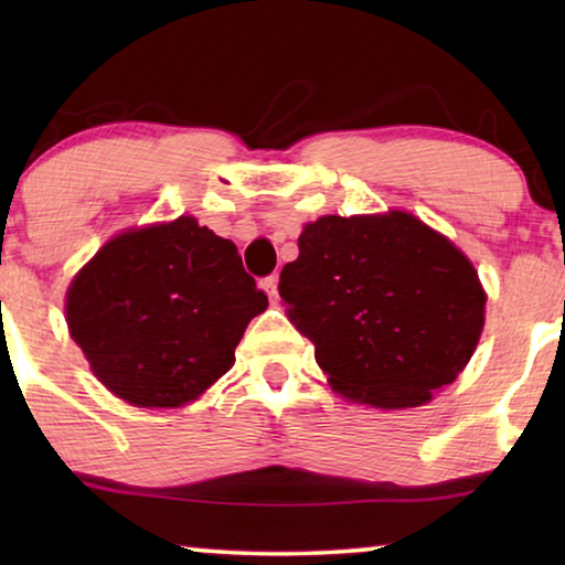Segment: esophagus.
<instances>
[{"label": "esophagus", "mask_w": 565, "mask_h": 565, "mask_svg": "<svg viewBox=\"0 0 565 565\" xmlns=\"http://www.w3.org/2000/svg\"><path fill=\"white\" fill-rule=\"evenodd\" d=\"M277 275H269V277H265V280H262V288H265V292H267V298H269V303H277V300H280V290H277Z\"/></svg>", "instance_id": "34e87169"}]
</instances>
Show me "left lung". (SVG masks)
<instances>
[{
  "label": "left lung",
  "instance_id": "1",
  "mask_svg": "<svg viewBox=\"0 0 565 565\" xmlns=\"http://www.w3.org/2000/svg\"><path fill=\"white\" fill-rule=\"evenodd\" d=\"M280 273L288 319L339 396L412 408L452 383L486 319L476 267L416 215H323Z\"/></svg>",
  "mask_w": 565,
  "mask_h": 565
}]
</instances>
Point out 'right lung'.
<instances>
[{
    "mask_svg": "<svg viewBox=\"0 0 565 565\" xmlns=\"http://www.w3.org/2000/svg\"><path fill=\"white\" fill-rule=\"evenodd\" d=\"M265 308L236 244L192 215L122 231L66 292L68 334L92 373L141 408H177L211 388Z\"/></svg>",
    "mask_w": 565,
    "mask_h": 565,
    "instance_id": "add662e5",
    "label": "right lung"
}]
</instances>
